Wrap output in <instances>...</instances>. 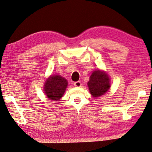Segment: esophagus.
<instances>
[{
	"label": "esophagus",
	"mask_w": 152,
	"mask_h": 152,
	"mask_svg": "<svg viewBox=\"0 0 152 152\" xmlns=\"http://www.w3.org/2000/svg\"><path fill=\"white\" fill-rule=\"evenodd\" d=\"M74 86L75 87H81V83L80 81H76V82L74 83Z\"/></svg>",
	"instance_id": "34e87169"
}]
</instances>
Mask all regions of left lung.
Instances as JSON below:
<instances>
[{
	"label": "left lung",
	"mask_w": 152,
	"mask_h": 152,
	"mask_svg": "<svg viewBox=\"0 0 152 152\" xmlns=\"http://www.w3.org/2000/svg\"><path fill=\"white\" fill-rule=\"evenodd\" d=\"M90 94L93 97H99L103 95L110 88V79L105 72L95 70L90 77L88 82Z\"/></svg>",
	"instance_id": "obj_1"
}]
</instances>
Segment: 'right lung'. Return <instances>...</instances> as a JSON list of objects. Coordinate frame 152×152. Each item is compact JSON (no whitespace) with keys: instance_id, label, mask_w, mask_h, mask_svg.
Segmentation results:
<instances>
[{"instance_id":"right-lung-1","label":"right lung","mask_w":152,"mask_h":152,"mask_svg":"<svg viewBox=\"0 0 152 152\" xmlns=\"http://www.w3.org/2000/svg\"><path fill=\"white\" fill-rule=\"evenodd\" d=\"M68 81L60 75H52L44 84V92L50 100L58 101L64 95Z\"/></svg>"}]
</instances>
